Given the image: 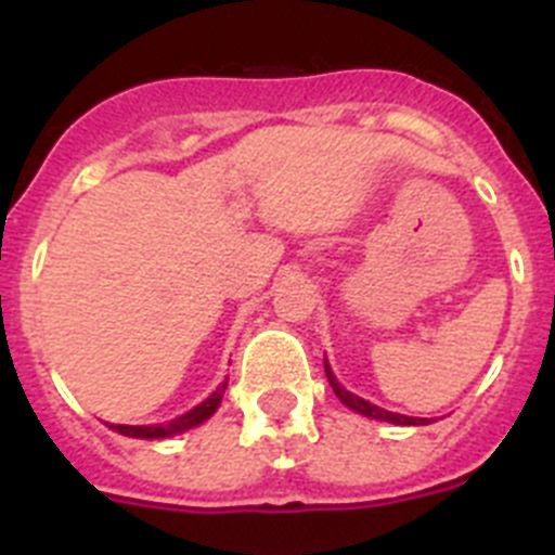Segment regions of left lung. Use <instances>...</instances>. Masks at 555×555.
Masks as SVG:
<instances>
[{"label":"left lung","instance_id":"obj_1","mask_svg":"<svg viewBox=\"0 0 555 555\" xmlns=\"http://www.w3.org/2000/svg\"><path fill=\"white\" fill-rule=\"evenodd\" d=\"M325 372H327V380H331L333 391H336V397H338V400H341V403L347 405V409L358 411V414H364V416H372V420H384V423H395V425H428V420H416V416H405V414H391V411L377 409V405L366 403V400L356 397V395H352V391H347L345 386H341L336 380V375H333V372H331L327 361H325Z\"/></svg>","mask_w":555,"mask_h":555}]
</instances>
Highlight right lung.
Listing matches in <instances>:
<instances>
[{
	"instance_id": "add662e5",
	"label": "right lung",
	"mask_w": 555,
	"mask_h": 555,
	"mask_svg": "<svg viewBox=\"0 0 555 555\" xmlns=\"http://www.w3.org/2000/svg\"><path fill=\"white\" fill-rule=\"evenodd\" d=\"M224 389H228V384L219 386V389L214 391L208 400H203L197 409H191L189 414L178 416V420H171V423L166 425H111V428L121 436H132V439H166V436L183 434V430L189 428H197L199 423H205V420L219 409Z\"/></svg>"
}]
</instances>
